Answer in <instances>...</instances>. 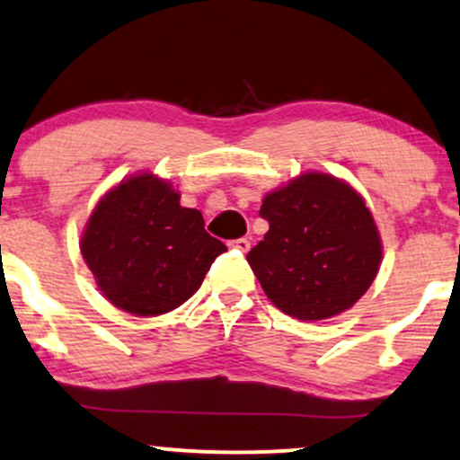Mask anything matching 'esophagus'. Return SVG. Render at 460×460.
Segmentation results:
<instances>
[{
  "instance_id": "esophagus-1",
  "label": "esophagus",
  "mask_w": 460,
  "mask_h": 460,
  "mask_svg": "<svg viewBox=\"0 0 460 460\" xmlns=\"http://www.w3.org/2000/svg\"><path fill=\"white\" fill-rule=\"evenodd\" d=\"M232 247H236V250H241V252H250L252 241L250 239H236V241H232Z\"/></svg>"
}]
</instances>
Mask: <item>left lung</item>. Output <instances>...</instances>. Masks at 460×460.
I'll list each match as a JSON object with an SVG mask.
<instances>
[{"mask_svg":"<svg viewBox=\"0 0 460 460\" xmlns=\"http://www.w3.org/2000/svg\"><path fill=\"white\" fill-rule=\"evenodd\" d=\"M269 232L247 253L264 295L284 314L325 321L353 307L383 258L366 199L342 178L304 172L262 198Z\"/></svg>","mask_w":460,"mask_h":460,"instance_id":"left-lung-1","label":"left lung"}]
</instances>
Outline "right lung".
Listing matches in <instances>:
<instances>
[{
	"label": "right lung",
	"mask_w": 460,
	"mask_h": 460,
	"mask_svg": "<svg viewBox=\"0 0 460 460\" xmlns=\"http://www.w3.org/2000/svg\"><path fill=\"white\" fill-rule=\"evenodd\" d=\"M79 250L105 299L135 316L176 310L228 247L204 230L198 208L153 172L124 178L96 202Z\"/></svg>",
	"instance_id": "add662e5"
}]
</instances>
